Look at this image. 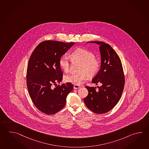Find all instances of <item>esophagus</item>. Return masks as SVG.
Segmentation results:
<instances>
[{
	"instance_id": "1",
	"label": "esophagus",
	"mask_w": 149,
	"mask_h": 149,
	"mask_svg": "<svg viewBox=\"0 0 149 149\" xmlns=\"http://www.w3.org/2000/svg\"><path fill=\"white\" fill-rule=\"evenodd\" d=\"M80 88H81V85H76V84L74 85V89H79Z\"/></svg>"
}]
</instances>
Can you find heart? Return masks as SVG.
Segmentation results:
<instances>
[{
	"label": "heart",
	"instance_id": "b5f03b06",
	"mask_svg": "<svg viewBox=\"0 0 149 149\" xmlns=\"http://www.w3.org/2000/svg\"><path fill=\"white\" fill-rule=\"evenodd\" d=\"M70 56L73 61L81 63L79 68V72L65 75L64 76L65 82L76 85L81 84L88 79V76L93 77L99 72L100 61L95 57L94 54L91 51L84 48H77L72 52ZM59 64L64 72H68L70 70V57L66 55L61 56Z\"/></svg>",
	"mask_w": 149,
	"mask_h": 149
}]
</instances>
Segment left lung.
I'll list each match as a JSON object with an SVG mask.
<instances>
[{"instance_id":"left-lung-1","label":"left lung","mask_w":149,"mask_h":149,"mask_svg":"<svg viewBox=\"0 0 149 149\" xmlns=\"http://www.w3.org/2000/svg\"><path fill=\"white\" fill-rule=\"evenodd\" d=\"M99 45L101 64L99 72L92 83L100 86H86L88 94L84 99L85 105L97 114L109 111L118 102L125 85V76L118 55L109 44L100 41H90Z\"/></svg>"}]
</instances>
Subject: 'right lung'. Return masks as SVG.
<instances>
[{
	"label": "right lung",
	"mask_w": 149,
	"mask_h": 149,
	"mask_svg": "<svg viewBox=\"0 0 149 149\" xmlns=\"http://www.w3.org/2000/svg\"><path fill=\"white\" fill-rule=\"evenodd\" d=\"M74 44L45 41L36 47L29 59L26 72L27 90L35 106L44 113L53 115L63 109L68 94L73 90L72 83L56 86L62 81L63 75L59 59Z\"/></svg>",
	"instance_id": "right-lung-1"
}]
</instances>
